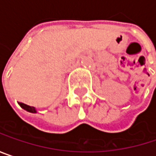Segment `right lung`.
Masks as SVG:
<instances>
[{"label": "right lung", "mask_w": 156, "mask_h": 156, "mask_svg": "<svg viewBox=\"0 0 156 156\" xmlns=\"http://www.w3.org/2000/svg\"><path fill=\"white\" fill-rule=\"evenodd\" d=\"M20 106L21 108H23L24 110L30 112V113H37V110L34 107H30V106H28L26 104H23V103H20Z\"/></svg>", "instance_id": "add662e5"}]
</instances>
